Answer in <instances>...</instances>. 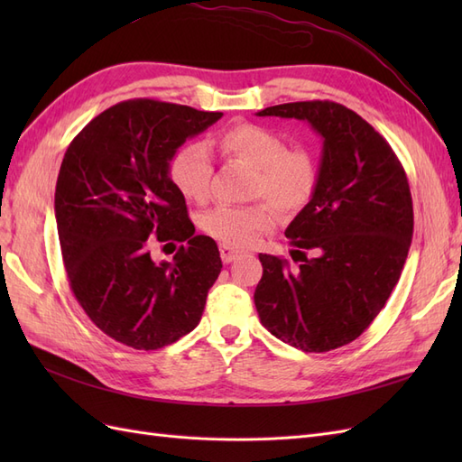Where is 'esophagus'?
<instances>
[{
	"instance_id": "esophagus-1",
	"label": "esophagus",
	"mask_w": 462,
	"mask_h": 462,
	"mask_svg": "<svg viewBox=\"0 0 462 462\" xmlns=\"http://www.w3.org/2000/svg\"><path fill=\"white\" fill-rule=\"evenodd\" d=\"M219 256H221L223 263H229V262H233L236 256H239V253H236V250H233V248L227 246V245H219Z\"/></svg>"
}]
</instances>
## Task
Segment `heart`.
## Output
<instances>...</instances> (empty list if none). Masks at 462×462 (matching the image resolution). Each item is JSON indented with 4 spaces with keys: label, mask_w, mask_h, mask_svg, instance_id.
<instances>
[{
    "label": "heart",
    "mask_w": 462,
    "mask_h": 462,
    "mask_svg": "<svg viewBox=\"0 0 462 462\" xmlns=\"http://www.w3.org/2000/svg\"><path fill=\"white\" fill-rule=\"evenodd\" d=\"M223 156L241 162L253 170L250 199H268L248 206H216L202 217V229L221 245L246 248L275 227L277 216L297 214L306 208L318 189L319 170L312 152L306 148H287L277 133L254 123H241L223 131L217 138ZM214 165L202 143L180 146L170 163V177L177 190L192 202L209 197Z\"/></svg>",
    "instance_id": "heart-1"
}]
</instances>
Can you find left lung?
<instances>
[{
  "label": "left lung",
  "mask_w": 462,
  "mask_h": 462,
  "mask_svg": "<svg viewBox=\"0 0 462 462\" xmlns=\"http://www.w3.org/2000/svg\"><path fill=\"white\" fill-rule=\"evenodd\" d=\"M258 116L309 121L324 138L314 199L285 231L300 265L260 254L254 304L277 339L328 353L360 337L399 282L414 227L409 179L385 138L341 104L292 102Z\"/></svg>",
  "instance_id": "1"
}]
</instances>
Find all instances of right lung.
<instances>
[{
  "mask_svg": "<svg viewBox=\"0 0 462 462\" xmlns=\"http://www.w3.org/2000/svg\"><path fill=\"white\" fill-rule=\"evenodd\" d=\"M221 116L136 97L102 111L65 152L55 221L69 287L117 343L156 351L199 326L221 258L214 239L194 235L170 162ZM170 240L186 245L173 263H153L151 245Z\"/></svg>",
  "mask_w": 462,
  "mask_h": 462,
  "instance_id": "1",
  "label": "right lung"
}]
</instances>
